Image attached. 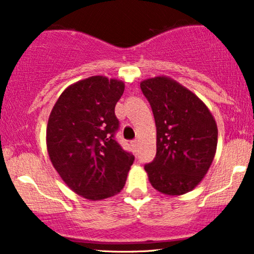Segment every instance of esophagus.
Returning <instances> with one entry per match:
<instances>
[{
    "label": "esophagus",
    "mask_w": 254,
    "mask_h": 254,
    "mask_svg": "<svg viewBox=\"0 0 254 254\" xmlns=\"http://www.w3.org/2000/svg\"><path fill=\"white\" fill-rule=\"evenodd\" d=\"M137 143H138V141H137V139H133V141H131V145H132L133 148L137 147Z\"/></svg>",
    "instance_id": "34e87169"
}]
</instances>
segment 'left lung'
Listing matches in <instances>:
<instances>
[{
    "label": "left lung",
    "mask_w": 254,
    "mask_h": 254,
    "mask_svg": "<svg viewBox=\"0 0 254 254\" xmlns=\"http://www.w3.org/2000/svg\"><path fill=\"white\" fill-rule=\"evenodd\" d=\"M141 89L156 125V155L144 166L151 186L171 196L193 190L216 153V122L196 94L170 77L148 78Z\"/></svg>",
    "instance_id": "8db88e82"
}]
</instances>
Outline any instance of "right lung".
<instances>
[{
    "mask_svg": "<svg viewBox=\"0 0 254 254\" xmlns=\"http://www.w3.org/2000/svg\"><path fill=\"white\" fill-rule=\"evenodd\" d=\"M124 82L92 76L60 95L46 127L50 160L75 193L100 200L121 192L135 156L116 141V104Z\"/></svg>",
    "mask_w": 254,
    "mask_h": 254,
    "instance_id": "obj_1",
    "label": "right lung"
}]
</instances>
